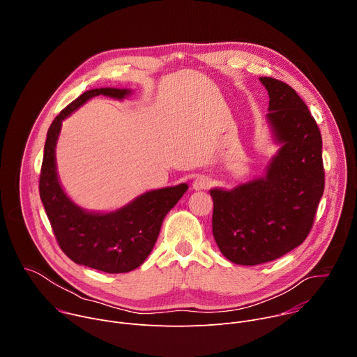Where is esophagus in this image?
Segmentation results:
<instances>
[{"label":"esophagus","instance_id":"obj_1","mask_svg":"<svg viewBox=\"0 0 357 357\" xmlns=\"http://www.w3.org/2000/svg\"><path fill=\"white\" fill-rule=\"evenodd\" d=\"M212 185V178L208 176V175H199L195 178L193 183H192V188L195 190H205L208 188H211Z\"/></svg>","mask_w":357,"mask_h":357}]
</instances>
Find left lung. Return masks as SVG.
I'll return each instance as SVG.
<instances>
[{"label":"left lung","instance_id":"1","mask_svg":"<svg viewBox=\"0 0 357 357\" xmlns=\"http://www.w3.org/2000/svg\"><path fill=\"white\" fill-rule=\"evenodd\" d=\"M260 82L270 97L266 121L280 149L263 176L211 189L213 237L238 266L268 263L298 247L314 225L325 188L322 137L307 105L281 80Z\"/></svg>","mask_w":357,"mask_h":357}]
</instances>
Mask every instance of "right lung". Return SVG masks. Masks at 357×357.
Listing matches in <instances>:
<instances>
[{"label":"right lung","mask_w":357,"mask_h":357,"mask_svg":"<svg viewBox=\"0 0 357 357\" xmlns=\"http://www.w3.org/2000/svg\"><path fill=\"white\" fill-rule=\"evenodd\" d=\"M123 100L130 89L100 87L80 94L50 124L43 149L39 195L50 226L66 256L76 264L109 274L139 267L158 238L167 213L188 190L186 183L152 189L113 212H90L63 190L56 169V144L62 121L96 96Z\"/></svg>","instance_id":"add662e5"}]
</instances>
